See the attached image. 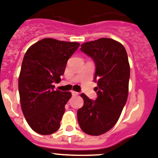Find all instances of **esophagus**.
Wrapping results in <instances>:
<instances>
[{
	"mask_svg": "<svg viewBox=\"0 0 158 158\" xmlns=\"http://www.w3.org/2000/svg\"><path fill=\"white\" fill-rule=\"evenodd\" d=\"M72 96H76V95L79 94V93H78V92H76V91H72Z\"/></svg>",
	"mask_w": 158,
	"mask_h": 158,
	"instance_id": "1",
	"label": "esophagus"
}]
</instances>
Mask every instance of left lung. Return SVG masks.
<instances>
[{
    "label": "left lung",
    "mask_w": 158,
    "mask_h": 158,
    "mask_svg": "<svg viewBox=\"0 0 158 158\" xmlns=\"http://www.w3.org/2000/svg\"><path fill=\"white\" fill-rule=\"evenodd\" d=\"M80 50L94 61L95 101L81 94L84 104L78 110V122L86 134L100 135L120 118L128 95L130 65L126 49L120 42L107 38L85 42Z\"/></svg>",
    "instance_id": "8db88e82"
}]
</instances>
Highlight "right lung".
<instances>
[{"instance_id": "1", "label": "right lung", "mask_w": 158, "mask_h": 158, "mask_svg": "<svg viewBox=\"0 0 158 158\" xmlns=\"http://www.w3.org/2000/svg\"><path fill=\"white\" fill-rule=\"evenodd\" d=\"M78 42L44 38L32 45L24 55L19 77L23 113L30 127L43 135L54 133L60 126L70 92L54 90L68 60L79 48Z\"/></svg>"}]
</instances>
